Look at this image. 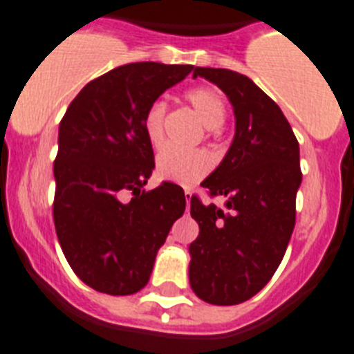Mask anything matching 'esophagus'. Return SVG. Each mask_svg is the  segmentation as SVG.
Returning <instances> with one entry per match:
<instances>
[{
	"label": "esophagus",
	"mask_w": 354,
	"mask_h": 354,
	"mask_svg": "<svg viewBox=\"0 0 354 354\" xmlns=\"http://www.w3.org/2000/svg\"><path fill=\"white\" fill-rule=\"evenodd\" d=\"M184 195H186V204H188V208H189V203H192V195H194V192L189 188L184 189Z\"/></svg>",
	"instance_id": "esophagus-1"
}]
</instances>
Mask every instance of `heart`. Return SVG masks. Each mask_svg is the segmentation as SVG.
I'll return each instance as SVG.
<instances>
[{
    "label": "heart",
    "instance_id": "obj_1",
    "mask_svg": "<svg viewBox=\"0 0 354 354\" xmlns=\"http://www.w3.org/2000/svg\"><path fill=\"white\" fill-rule=\"evenodd\" d=\"M186 101L192 104L204 127L218 128L226 121V101L217 88L213 86H197L186 93ZM165 118L166 104L162 101L151 103L146 110L145 133L153 146H160L165 141ZM213 159L204 150H179L168 146L157 156V174L160 179L180 186H194L212 170Z\"/></svg>",
    "mask_w": 354,
    "mask_h": 354
}]
</instances>
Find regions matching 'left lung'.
I'll list each match as a JSON object with an SVG mask.
<instances>
[{
    "instance_id": "1",
    "label": "left lung",
    "mask_w": 354,
    "mask_h": 354,
    "mask_svg": "<svg viewBox=\"0 0 354 354\" xmlns=\"http://www.w3.org/2000/svg\"><path fill=\"white\" fill-rule=\"evenodd\" d=\"M197 75L227 95L235 137L201 184L212 197H226V208L192 197L198 236L189 244V286L204 302L235 306L255 297L282 262L302 183L299 141L279 104L250 77L206 66Z\"/></svg>"
}]
</instances>
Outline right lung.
<instances>
[{
	"instance_id": "1",
	"label": "right lung",
	"mask_w": 354,
	"mask_h": 354,
	"mask_svg": "<svg viewBox=\"0 0 354 354\" xmlns=\"http://www.w3.org/2000/svg\"><path fill=\"white\" fill-rule=\"evenodd\" d=\"M192 70L151 61L118 66L90 81L61 119L55 233L70 268L95 291L133 295L145 288L171 224L183 217L180 186L142 189L156 168L142 121L160 93Z\"/></svg>"
}]
</instances>
